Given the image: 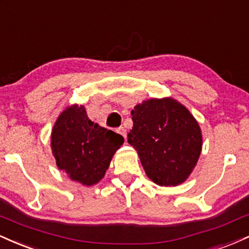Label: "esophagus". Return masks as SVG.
Returning a JSON list of instances; mask_svg holds the SVG:
<instances>
[{
    "instance_id": "esophagus-1",
    "label": "esophagus",
    "mask_w": 249,
    "mask_h": 249,
    "mask_svg": "<svg viewBox=\"0 0 249 249\" xmlns=\"http://www.w3.org/2000/svg\"><path fill=\"white\" fill-rule=\"evenodd\" d=\"M116 131H118L119 134H121L122 136L124 137L125 139V135H127V131H125V129H124V127H119L118 129H116Z\"/></svg>"
}]
</instances>
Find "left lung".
Here are the masks:
<instances>
[{"mask_svg": "<svg viewBox=\"0 0 249 249\" xmlns=\"http://www.w3.org/2000/svg\"><path fill=\"white\" fill-rule=\"evenodd\" d=\"M128 143L147 176L160 186L183 183L197 164L201 131L192 114L171 98L150 99L131 110Z\"/></svg>", "mask_w": 249, "mask_h": 249, "instance_id": "left-lung-1", "label": "left lung"}]
</instances>
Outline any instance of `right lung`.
Returning a JSON list of instances; mask_svg holds the SVG:
<instances>
[{
	"label": "right lung",
	"mask_w": 249,
	"mask_h": 249,
	"mask_svg": "<svg viewBox=\"0 0 249 249\" xmlns=\"http://www.w3.org/2000/svg\"><path fill=\"white\" fill-rule=\"evenodd\" d=\"M120 134L89 119L84 106L67 107L53 125L52 153L58 168L83 185L98 183L115 151L124 144Z\"/></svg>",
	"instance_id": "add662e5"
}]
</instances>
